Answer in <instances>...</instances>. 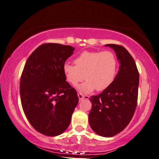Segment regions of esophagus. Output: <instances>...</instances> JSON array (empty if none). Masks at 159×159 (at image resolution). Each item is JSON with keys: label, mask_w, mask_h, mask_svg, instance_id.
Masks as SVG:
<instances>
[{"label": "esophagus", "mask_w": 159, "mask_h": 159, "mask_svg": "<svg viewBox=\"0 0 159 159\" xmlns=\"http://www.w3.org/2000/svg\"><path fill=\"white\" fill-rule=\"evenodd\" d=\"M78 98H79L80 101H81V100H84V99H88V98H89V96L84 95V94H81V93H78Z\"/></svg>", "instance_id": "obj_1"}]
</instances>
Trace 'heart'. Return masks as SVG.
<instances>
[{"label": "heart", "instance_id": "heart-1", "mask_svg": "<svg viewBox=\"0 0 159 159\" xmlns=\"http://www.w3.org/2000/svg\"><path fill=\"white\" fill-rule=\"evenodd\" d=\"M74 63L75 65H64V75L73 86L83 81L85 75L86 81L78 86V89L84 93L108 88L113 82L117 69L116 59L111 51H84L75 58Z\"/></svg>", "mask_w": 159, "mask_h": 159}]
</instances>
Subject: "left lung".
Wrapping results in <instances>:
<instances>
[{
	"mask_svg": "<svg viewBox=\"0 0 159 159\" xmlns=\"http://www.w3.org/2000/svg\"><path fill=\"white\" fill-rule=\"evenodd\" d=\"M106 46L114 50L120 67L111 85L98 95L90 97L92 106L89 122L98 135L111 137L127 127L133 117L137 104L139 74L125 48L114 44Z\"/></svg>",
	"mask_w": 159,
	"mask_h": 159,
	"instance_id": "obj_1",
	"label": "left lung"
}]
</instances>
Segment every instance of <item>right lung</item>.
<instances>
[{"label": "right lung", "mask_w": 159, "mask_h": 159, "mask_svg": "<svg viewBox=\"0 0 159 159\" xmlns=\"http://www.w3.org/2000/svg\"><path fill=\"white\" fill-rule=\"evenodd\" d=\"M75 48L57 43L39 46L26 61L20 83L26 117L38 132L48 136L63 133L78 103L77 92L63 73Z\"/></svg>", "instance_id": "right-lung-1"}]
</instances>
